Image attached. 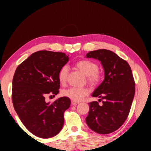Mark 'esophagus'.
<instances>
[{"instance_id": "obj_1", "label": "esophagus", "mask_w": 151, "mask_h": 151, "mask_svg": "<svg viewBox=\"0 0 151 151\" xmlns=\"http://www.w3.org/2000/svg\"><path fill=\"white\" fill-rule=\"evenodd\" d=\"M78 103H79L78 102H76V101H71V104H72L73 105H76V104H78Z\"/></svg>"}]
</instances>
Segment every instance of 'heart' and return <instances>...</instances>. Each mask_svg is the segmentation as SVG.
<instances>
[{"mask_svg": "<svg viewBox=\"0 0 151 151\" xmlns=\"http://www.w3.org/2000/svg\"><path fill=\"white\" fill-rule=\"evenodd\" d=\"M76 67L87 76L88 83L92 86H96L101 83V75L99 72V66L96 63L89 60H81L75 64ZM68 68L66 66H63L58 73V81L61 85H64L67 80ZM86 88L71 87L64 90L62 94L72 101H79L88 94Z\"/></svg>", "mask_w": 151, "mask_h": 151, "instance_id": "obj_1", "label": "heart"}]
</instances>
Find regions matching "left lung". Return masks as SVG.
Wrapping results in <instances>:
<instances>
[{
    "label": "left lung",
    "mask_w": 151,
    "mask_h": 151,
    "mask_svg": "<svg viewBox=\"0 0 151 151\" xmlns=\"http://www.w3.org/2000/svg\"><path fill=\"white\" fill-rule=\"evenodd\" d=\"M86 58L101 62L104 79L92 96L98 102L89 103L86 124L99 134H109L121 127L129 116L135 93V83L131 66L126 60L106 49L90 51Z\"/></svg>",
    "instance_id": "1"
}]
</instances>
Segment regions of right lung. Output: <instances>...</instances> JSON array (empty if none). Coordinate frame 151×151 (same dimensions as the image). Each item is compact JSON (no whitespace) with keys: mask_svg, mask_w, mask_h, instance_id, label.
I'll list each match as a JSON object with an SVG mask.
<instances>
[{"mask_svg":"<svg viewBox=\"0 0 151 151\" xmlns=\"http://www.w3.org/2000/svg\"><path fill=\"white\" fill-rule=\"evenodd\" d=\"M69 56V55H68ZM65 53L40 50L18 66L12 79V101L24 127L38 137L57 135L64 124V112L70 100L63 96L51 103L47 94L59 93L58 73L69 60Z\"/></svg>","mask_w":151,"mask_h":151,"instance_id":"obj_1","label":"right lung"}]
</instances>
